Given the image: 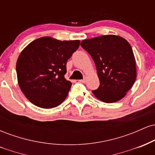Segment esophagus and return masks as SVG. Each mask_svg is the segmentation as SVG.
Wrapping results in <instances>:
<instances>
[{"label": "esophagus", "instance_id": "1", "mask_svg": "<svg viewBox=\"0 0 155 155\" xmlns=\"http://www.w3.org/2000/svg\"><path fill=\"white\" fill-rule=\"evenodd\" d=\"M79 82H81V83H86L87 80L86 79H81V80H79Z\"/></svg>", "mask_w": 155, "mask_h": 155}]
</instances>
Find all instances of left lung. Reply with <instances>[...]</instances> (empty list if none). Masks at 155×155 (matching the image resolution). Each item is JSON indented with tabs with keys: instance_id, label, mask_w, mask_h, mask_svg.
<instances>
[{
	"instance_id": "left-lung-1",
	"label": "left lung",
	"mask_w": 155,
	"mask_h": 155,
	"mask_svg": "<svg viewBox=\"0 0 155 155\" xmlns=\"http://www.w3.org/2000/svg\"><path fill=\"white\" fill-rule=\"evenodd\" d=\"M81 46L95 62L100 86L92 93L105 103L121 100L136 79V60L132 47L118 35H106L86 39Z\"/></svg>"
}]
</instances>
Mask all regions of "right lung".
Segmentation results:
<instances>
[{"mask_svg": "<svg viewBox=\"0 0 155 155\" xmlns=\"http://www.w3.org/2000/svg\"><path fill=\"white\" fill-rule=\"evenodd\" d=\"M79 45V40L62 41L42 37L23 49L16 65L17 79L32 104L51 108L66 98L72 84L65 79L66 63Z\"/></svg>", "mask_w": 155, "mask_h": 155, "instance_id": "1", "label": "right lung"}]
</instances>
